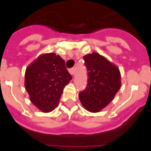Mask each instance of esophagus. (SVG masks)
Masks as SVG:
<instances>
[{"label": "esophagus", "instance_id": "34e87169", "mask_svg": "<svg viewBox=\"0 0 151 151\" xmlns=\"http://www.w3.org/2000/svg\"><path fill=\"white\" fill-rule=\"evenodd\" d=\"M69 73L72 76H73L75 74V68H71V69L69 70Z\"/></svg>", "mask_w": 151, "mask_h": 151}]
</instances>
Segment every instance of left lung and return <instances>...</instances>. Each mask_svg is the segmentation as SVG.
Returning a JSON list of instances; mask_svg holds the SVG:
<instances>
[{
    "instance_id": "left-lung-1",
    "label": "left lung",
    "mask_w": 151,
    "mask_h": 151,
    "mask_svg": "<svg viewBox=\"0 0 151 151\" xmlns=\"http://www.w3.org/2000/svg\"><path fill=\"white\" fill-rule=\"evenodd\" d=\"M88 72L86 89L78 98L85 109L96 113L109 105L121 86L119 68L98 53L83 56Z\"/></svg>"
}]
</instances>
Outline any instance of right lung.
Masks as SVG:
<instances>
[{"mask_svg": "<svg viewBox=\"0 0 151 151\" xmlns=\"http://www.w3.org/2000/svg\"><path fill=\"white\" fill-rule=\"evenodd\" d=\"M71 79L60 56L43 53L27 67L25 87L31 102L42 112H50L57 107L64 88Z\"/></svg>", "mask_w": 151, "mask_h": 151, "instance_id": "right-lung-1", "label": "right lung"}]
</instances>
